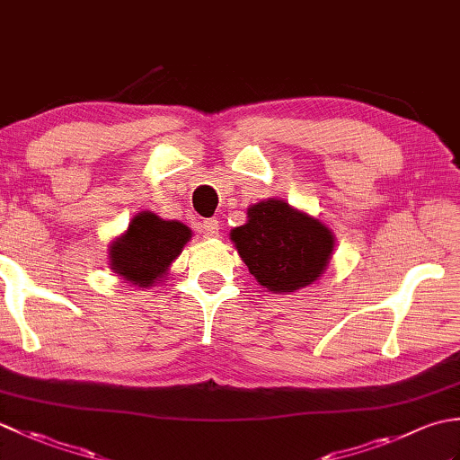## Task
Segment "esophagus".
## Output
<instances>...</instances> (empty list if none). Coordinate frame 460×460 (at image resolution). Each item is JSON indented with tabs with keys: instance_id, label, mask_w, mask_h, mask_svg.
I'll list each match as a JSON object with an SVG mask.
<instances>
[{
	"instance_id": "1",
	"label": "esophagus",
	"mask_w": 460,
	"mask_h": 460,
	"mask_svg": "<svg viewBox=\"0 0 460 460\" xmlns=\"http://www.w3.org/2000/svg\"><path fill=\"white\" fill-rule=\"evenodd\" d=\"M201 229H203V237H205V239H213V237H217V235H219V221H217V219H208V221H203Z\"/></svg>"
}]
</instances>
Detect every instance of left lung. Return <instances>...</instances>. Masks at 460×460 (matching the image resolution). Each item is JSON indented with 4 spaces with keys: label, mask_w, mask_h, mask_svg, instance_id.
Masks as SVG:
<instances>
[{
    "label": "left lung",
    "mask_w": 460,
    "mask_h": 460,
    "mask_svg": "<svg viewBox=\"0 0 460 460\" xmlns=\"http://www.w3.org/2000/svg\"><path fill=\"white\" fill-rule=\"evenodd\" d=\"M229 237L241 261L272 295H295L324 275L336 237L326 223L285 199L252 203L247 221Z\"/></svg>",
    "instance_id": "1"
}]
</instances>
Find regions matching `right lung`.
<instances>
[{"instance_id": "1", "label": "right lung", "mask_w": 460, "mask_h": 460, "mask_svg": "<svg viewBox=\"0 0 460 460\" xmlns=\"http://www.w3.org/2000/svg\"><path fill=\"white\" fill-rule=\"evenodd\" d=\"M191 229L175 219H162L154 211H140L128 229L109 245V269L138 288L165 282L172 262L191 241Z\"/></svg>"}]
</instances>
